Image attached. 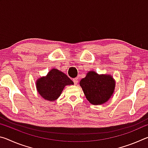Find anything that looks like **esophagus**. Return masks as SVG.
<instances>
[{"label":"esophagus","instance_id":"esophagus-1","mask_svg":"<svg viewBox=\"0 0 148 148\" xmlns=\"http://www.w3.org/2000/svg\"><path fill=\"white\" fill-rule=\"evenodd\" d=\"M77 81H78V78L77 77H76V78H74L73 79V82L75 85H76L77 83Z\"/></svg>","mask_w":148,"mask_h":148}]
</instances>
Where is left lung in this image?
Wrapping results in <instances>:
<instances>
[{
	"label": "left lung",
	"instance_id": "left-lung-1",
	"mask_svg": "<svg viewBox=\"0 0 148 148\" xmlns=\"http://www.w3.org/2000/svg\"><path fill=\"white\" fill-rule=\"evenodd\" d=\"M86 99L95 105L102 104L109 100L113 94L115 83L109 75H99L90 71L79 82Z\"/></svg>",
	"mask_w": 148,
	"mask_h": 148
}]
</instances>
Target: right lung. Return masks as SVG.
<instances>
[{
  "label": "right lung",
  "instance_id": "right-lung-1",
  "mask_svg": "<svg viewBox=\"0 0 148 148\" xmlns=\"http://www.w3.org/2000/svg\"><path fill=\"white\" fill-rule=\"evenodd\" d=\"M74 84L73 82L59 70L53 69L46 77L37 80L36 88L44 99L54 101L61 95L65 86Z\"/></svg>",
  "mask_w": 148,
  "mask_h": 148
}]
</instances>
